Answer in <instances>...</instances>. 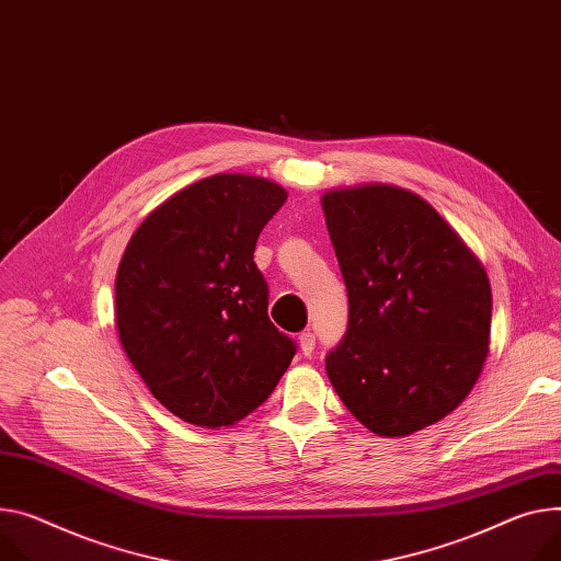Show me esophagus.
Instances as JSON below:
<instances>
[{"label":"esophagus","mask_w":561,"mask_h":561,"mask_svg":"<svg viewBox=\"0 0 561 561\" xmlns=\"http://www.w3.org/2000/svg\"><path fill=\"white\" fill-rule=\"evenodd\" d=\"M298 343H300V353L310 357L314 353V346H317V336L312 332H300Z\"/></svg>","instance_id":"34e87169"}]
</instances>
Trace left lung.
<instances>
[{"label":"left lung","mask_w":561,"mask_h":561,"mask_svg":"<svg viewBox=\"0 0 561 561\" xmlns=\"http://www.w3.org/2000/svg\"><path fill=\"white\" fill-rule=\"evenodd\" d=\"M348 289V330L325 370L379 436H409L451 413L490 346L485 270L417 195L368 184L321 199Z\"/></svg>","instance_id":"8db88e82"}]
</instances>
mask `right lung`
<instances>
[{"label": "right lung", "mask_w": 561, "mask_h": 561, "mask_svg": "<svg viewBox=\"0 0 561 561\" xmlns=\"http://www.w3.org/2000/svg\"><path fill=\"white\" fill-rule=\"evenodd\" d=\"M287 193L213 175L172 195L127 242L116 325L150 393L178 417L227 426L261 407L296 355L267 314L255 242Z\"/></svg>", "instance_id": "right-lung-1"}]
</instances>
